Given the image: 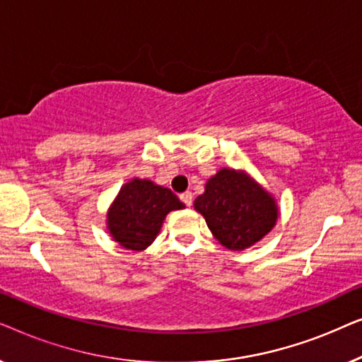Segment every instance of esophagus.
Instances as JSON below:
<instances>
[{
    "mask_svg": "<svg viewBox=\"0 0 362 362\" xmlns=\"http://www.w3.org/2000/svg\"><path fill=\"white\" fill-rule=\"evenodd\" d=\"M180 197H181V201L185 202L186 206H191V204H192V192H191V191L182 192V194H181Z\"/></svg>",
    "mask_w": 362,
    "mask_h": 362,
    "instance_id": "obj_1",
    "label": "esophagus"
}]
</instances>
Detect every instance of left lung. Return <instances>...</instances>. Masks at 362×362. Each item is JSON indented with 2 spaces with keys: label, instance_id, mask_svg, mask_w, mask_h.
<instances>
[{
  "label": "left lung",
  "instance_id": "left-lung-1",
  "mask_svg": "<svg viewBox=\"0 0 362 362\" xmlns=\"http://www.w3.org/2000/svg\"><path fill=\"white\" fill-rule=\"evenodd\" d=\"M212 235L229 250H245L264 239L279 219L276 199L249 173L221 168L194 199Z\"/></svg>",
  "mask_w": 362,
  "mask_h": 362
}]
</instances>
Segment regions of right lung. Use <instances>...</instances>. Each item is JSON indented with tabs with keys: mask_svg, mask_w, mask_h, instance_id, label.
Returning a JSON list of instances; mask_svg holds the SVG:
<instances>
[{
	"mask_svg": "<svg viewBox=\"0 0 362 362\" xmlns=\"http://www.w3.org/2000/svg\"><path fill=\"white\" fill-rule=\"evenodd\" d=\"M177 209H185V204L171 189L133 177L108 207L107 230L123 249L141 252L155 242L165 217Z\"/></svg>",
	"mask_w": 362,
	"mask_h": 362,
	"instance_id": "add662e5",
	"label": "right lung"
}]
</instances>
